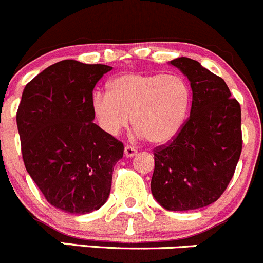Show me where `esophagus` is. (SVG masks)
I'll use <instances>...</instances> for the list:
<instances>
[{
  "mask_svg": "<svg viewBox=\"0 0 263 263\" xmlns=\"http://www.w3.org/2000/svg\"><path fill=\"white\" fill-rule=\"evenodd\" d=\"M137 154V150L134 147V146H124V156L126 157H132Z\"/></svg>",
  "mask_w": 263,
  "mask_h": 263,
  "instance_id": "obj_1",
  "label": "esophagus"
}]
</instances>
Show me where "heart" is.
I'll return each mask as SVG.
<instances>
[{
  "label": "heart",
  "instance_id": "obj_1",
  "mask_svg": "<svg viewBox=\"0 0 263 263\" xmlns=\"http://www.w3.org/2000/svg\"><path fill=\"white\" fill-rule=\"evenodd\" d=\"M192 92L180 77L124 73L108 83V95L97 92L92 109L97 122L116 136L129 124L148 142H170L187 117Z\"/></svg>",
  "mask_w": 263,
  "mask_h": 263
}]
</instances>
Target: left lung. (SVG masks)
Returning <instances> with one entry per match:
<instances>
[{"label":"left lung","instance_id":"8db88e82","mask_svg":"<svg viewBox=\"0 0 263 263\" xmlns=\"http://www.w3.org/2000/svg\"><path fill=\"white\" fill-rule=\"evenodd\" d=\"M189 79L190 117L176 137L154 150L151 192L167 211H193L219 199L242 151L241 106L226 82L197 60L170 62Z\"/></svg>","mask_w":263,"mask_h":263}]
</instances>
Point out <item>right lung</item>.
<instances>
[{"label":"right lung","instance_id":"add662e5","mask_svg":"<svg viewBox=\"0 0 263 263\" xmlns=\"http://www.w3.org/2000/svg\"><path fill=\"white\" fill-rule=\"evenodd\" d=\"M112 70L62 60L29 82L16 122L25 167L52 206L87 214L108 199L123 143L93 123V89Z\"/></svg>","mask_w":263,"mask_h":263}]
</instances>
